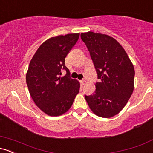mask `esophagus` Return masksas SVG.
<instances>
[{
	"mask_svg": "<svg viewBox=\"0 0 153 153\" xmlns=\"http://www.w3.org/2000/svg\"><path fill=\"white\" fill-rule=\"evenodd\" d=\"M85 80H81V81H80V84H81L82 85H85Z\"/></svg>",
	"mask_w": 153,
	"mask_h": 153,
	"instance_id": "obj_1",
	"label": "esophagus"
}]
</instances>
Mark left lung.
<instances>
[{
  "label": "left lung",
  "instance_id": "left-lung-1",
  "mask_svg": "<svg viewBox=\"0 0 153 153\" xmlns=\"http://www.w3.org/2000/svg\"><path fill=\"white\" fill-rule=\"evenodd\" d=\"M94 62L99 81L96 91L85 96L93 113L103 118L117 115L126 106L134 91V69L122 45L108 35L81 33Z\"/></svg>",
  "mask_w": 153,
  "mask_h": 153
}]
</instances>
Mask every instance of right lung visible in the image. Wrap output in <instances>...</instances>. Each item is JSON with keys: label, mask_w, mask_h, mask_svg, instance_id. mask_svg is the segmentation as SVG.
I'll list each match as a JSON object with an SVG mask.
<instances>
[{"label": "right lung", "mask_w": 153, "mask_h": 153, "mask_svg": "<svg viewBox=\"0 0 153 153\" xmlns=\"http://www.w3.org/2000/svg\"><path fill=\"white\" fill-rule=\"evenodd\" d=\"M79 33L53 36L40 45L29 63L26 80L31 99L40 110L51 117L71 108L80 82L70 78L65 65L66 56L78 40ZM65 69V76L61 71Z\"/></svg>", "instance_id": "right-lung-1"}]
</instances>
